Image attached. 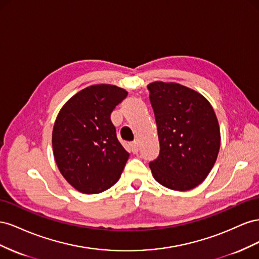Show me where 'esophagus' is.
I'll return each mask as SVG.
<instances>
[{"instance_id": "34e87169", "label": "esophagus", "mask_w": 259, "mask_h": 259, "mask_svg": "<svg viewBox=\"0 0 259 259\" xmlns=\"http://www.w3.org/2000/svg\"><path fill=\"white\" fill-rule=\"evenodd\" d=\"M130 147H131V151L134 154H137L138 151H139V143L137 141L135 142H131L130 143Z\"/></svg>"}]
</instances>
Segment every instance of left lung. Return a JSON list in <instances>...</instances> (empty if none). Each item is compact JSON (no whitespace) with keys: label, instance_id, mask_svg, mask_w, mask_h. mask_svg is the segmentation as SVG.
Listing matches in <instances>:
<instances>
[{"label":"left lung","instance_id":"1","mask_svg":"<svg viewBox=\"0 0 259 259\" xmlns=\"http://www.w3.org/2000/svg\"><path fill=\"white\" fill-rule=\"evenodd\" d=\"M157 124L159 156L150 162L154 179L175 191L201 184L215 165L220 129L210 103L193 89L155 81L147 85Z\"/></svg>","mask_w":259,"mask_h":259}]
</instances>
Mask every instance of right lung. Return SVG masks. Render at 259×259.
<instances>
[{
    "mask_svg": "<svg viewBox=\"0 0 259 259\" xmlns=\"http://www.w3.org/2000/svg\"><path fill=\"white\" fill-rule=\"evenodd\" d=\"M128 92L94 84L71 97L58 113L52 132L56 165L71 187L97 194L119 180L129 153L116 136L110 113Z\"/></svg>",
    "mask_w": 259,
    "mask_h": 259,
    "instance_id": "1",
    "label": "right lung"
}]
</instances>
